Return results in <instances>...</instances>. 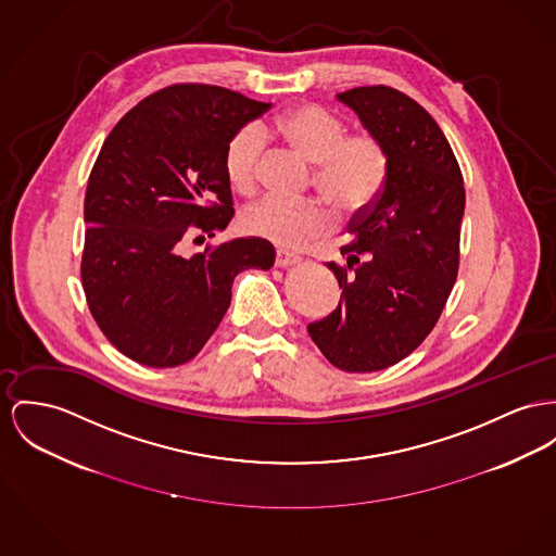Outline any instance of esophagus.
<instances>
[{
	"label": "esophagus",
	"mask_w": 556,
	"mask_h": 556,
	"mask_svg": "<svg viewBox=\"0 0 556 556\" xmlns=\"http://www.w3.org/2000/svg\"><path fill=\"white\" fill-rule=\"evenodd\" d=\"M296 263H301V257H296L293 253H287V251L276 253V267H289V265H296Z\"/></svg>",
	"instance_id": "34e87169"
}]
</instances>
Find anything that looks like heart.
Masks as SVG:
<instances>
[{"mask_svg": "<svg viewBox=\"0 0 556 556\" xmlns=\"http://www.w3.org/2000/svg\"><path fill=\"white\" fill-rule=\"evenodd\" d=\"M267 130L280 137L305 162L316 164L314 186L345 215L361 213L379 195L388 179V153L369 135H345L343 122L318 105H299L276 115ZM263 137L255 126L238 130L223 155L225 175L240 193L260 184ZM244 227L280 249L296 251L325 236L333 219L316 200L287 202L263 198L244 213Z\"/></svg>", "mask_w": 556, "mask_h": 556, "instance_id": "heart-1", "label": "heart"}]
</instances>
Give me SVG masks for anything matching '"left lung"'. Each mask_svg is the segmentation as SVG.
Returning a JSON list of instances; mask_svg holds the SVG:
<instances>
[{
    "mask_svg": "<svg viewBox=\"0 0 556 556\" xmlns=\"http://www.w3.org/2000/svg\"><path fill=\"white\" fill-rule=\"evenodd\" d=\"M388 153L379 195L350 222L345 265L329 263L341 301L307 333L348 372L388 369L441 318L457 278L466 191L459 164L434 117L390 86L337 94Z\"/></svg>",
    "mask_w": 556,
    "mask_h": 556,
    "instance_id": "1",
    "label": "left lung"
}]
</instances>
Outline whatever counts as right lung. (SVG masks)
Segmentation results:
<instances>
[{
  "label": "right lung",
  "mask_w": 556,
  "mask_h": 556,
  "mask_svg": "<svg viewBox=\"0 0 556 556\" xmlns=\"http://www.w3.org/2000/svg\"><path fill=\"white\" fill-rule=\"evenodd\" d=\"M269 110L208 84H175L126 113L92 166L81 285L103 334L139 365L191 361L217 331L233 278L269 269L274 247L236 238L186 257L233 217L223 155L229 139Z\"/></svg>",
  "instance_id": "right-lung-1"
}]
</instances>
